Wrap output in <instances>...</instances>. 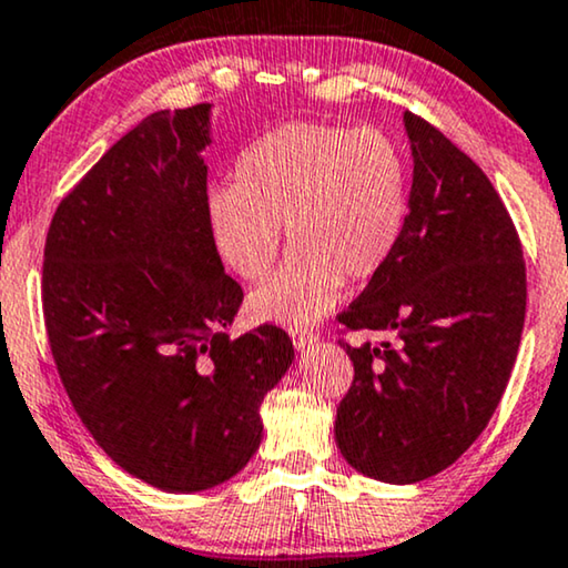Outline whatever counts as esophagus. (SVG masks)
<instances>
[{
  "label": "esophagus",
  "instance_id": "esophagus-1",
  "mask_svg": "<svg viewBox=\"0 0 568 568\" xmlns=\"http://www.w3.org/2000/svg\"><path fill=\"white\" fill-rule=\"evenodd\" d=\"M316 343V335L314 332H293V345H296V351H308Z\"/></svg>",
  "mask_w": 568,
  "mask_h": 568
}]
</instances>
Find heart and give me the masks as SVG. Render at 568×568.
Here are the masks:
<instances>
[{
	"mask_svg": "<svg viewBox=\"0 0 568 568\" xmlns=\"http://www.w3.org/2000/svg\"><path fill=\"white\" fill-rule=\"evenodd\" d=\"M207 229L233 275L260 280L283 244L293 254L248 296L254 320L304 329L327 316L345 280L379 275L410 217V165L379 130L288 124L241 153L236 184L207 194Z\"/></svg>",
	"mask_w": 568,
	"mask_h": 568,
	"instance_id": "heart-1",
	"label": "heart"
}]
</instances>
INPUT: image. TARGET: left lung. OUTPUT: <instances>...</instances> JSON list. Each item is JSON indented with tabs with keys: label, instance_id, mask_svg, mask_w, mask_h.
I'll list each match as a JSON object with an SVG mask.
<instances>
[{
	"label": "left lung",
	"instance_id": "left-lung-1",
	"mask_svg": "<svg viewBox=\"0 0 568 568\" xmlns=\"http://www.w3.org/2000/svg\"><path fill=\"white\" fill-rule=\"evenodd\" d=\"M410 217L397 254L339 314L379 345L343 343L355 376L335 442L361 475L407 486L447 470L483 434L517 361L527 280L486 173L426 121L403 116Z\"/></svg>",
	"mask_w": 568,
	"mask_h": 568
}]
</instances>
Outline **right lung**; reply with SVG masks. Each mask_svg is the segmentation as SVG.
Returning <instances> with one entry per match:
<instances>
[{
    "label": "right lung",
    "instance_id": "right-lung-1",
    "mask_svg": "<svg viewBox=\"0 0 568 568\" xmlns=\"http://www.w3.org/2000/svg\"><path fill=\"white\" fill-rule=\"evenodd\" d=\"M213 103L158 111L64 196L43 248L57 372L105 455L169 494L231 480L293 363L283 329L229 337L241 285L207 229Z\"/></svg>",
    "mask_w": 568,
    "mask_h": 568
}]
</instances>
